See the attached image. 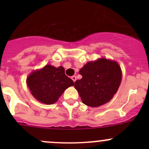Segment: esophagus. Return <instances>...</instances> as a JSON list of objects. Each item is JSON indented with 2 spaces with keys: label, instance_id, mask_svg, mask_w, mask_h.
I'll use <instances>...</instances> for the list:
<instances>
[{
  "label": "esophagus",
  "instance_id": "obj_1",
  "mask_svg": "<svg viewBox=\"0 0 149 149\" xmlns=\"http://www.w3.org/2000/svg\"><path fill=\"white\" fill-rule=\"evenodd\" d=\"M71 79H72V80H73V82L76 81V76H72Z\"/></svg>",
  "mask_w": 149,
  "mask_h": 149
}]
</instances>
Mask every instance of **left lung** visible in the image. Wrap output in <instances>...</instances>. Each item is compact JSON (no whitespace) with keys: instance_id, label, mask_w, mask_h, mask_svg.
Masks as SVG:
<instances>
[{"instance_id":"8db88e82","label":"left lung","mask_w":149,"mask_h":149,"mask_svg":"<svg viewBox=\"0 0 149 149\" xmlns=\"http://www.w3.org/2000/svg\"><path fill=\"white\" fill-rule=\"evenodd\" d=\"M82 79L74 84L82 102L97 107L110 101L120 85L122 70L116 61L100 58L79 70Z\"/></svg>"}]
</instances>
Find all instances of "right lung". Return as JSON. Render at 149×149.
Here are the masks:
<instances>
[{
	"mask_svg": "<svg viewBox=\"0 0 149 149\" xmlns=\"http://www.w3.org/2000/svg\"><path fill=\"white\" fill-rule=\"evenodd\" d=\"M26 84L33 97L45 104L56 102L66 88L74 85L65 76L63 67L51 65L33 71L26 79Z\"/></svg>",
	"mask_w": 149,
	"mask_h": 149,
	"instance_id": "right-lung-1",
	"label": "right lung"
}]
</instances>
